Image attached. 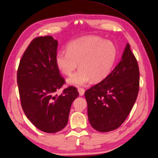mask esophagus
I'll use <instances>...</instances> for the list:
<instances>
[{"label": "esophagus", "mask_w": 158, "mask_h": 158, "mask_svg": "<svg viewBox=\"0 0 158 158\" xmlns=\"http://www.w3.org/2000/svg\"><path fill=\"white\" fill-rule=\"evenodd\" d=\"M78 92H79V94H80V96H83V94H84V93H85V89H83V88H78Z\"/></svg>", "instance_id": "esophagus-1"}]
</instances>
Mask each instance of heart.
<instances>
[{
  "instance_id": "1",
  "label": "heart",
  "mask_w": 158,
  "mask_h": 158,
  "mask_svg": "<svg viewBox=\"0 0 158 158\" xmlns=\"http://www.w3.org/2000/svg\"><path fill=\"white\" fill-rule=\"evenodd\" d=\"M117 57L115 46L98 36H86L71 41L68 50H62L56 55L59 69L71 75L79 62L80 67L68 79L75 86L85 85L91 80L98 82L112 72Z\"/></svg>"
}]
</instances>
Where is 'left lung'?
Here are the masks:
<instances>
[{
  "label": "left lung",
  "instance_id": "obj_1",
  "mask_svg": "<svg viewBox=\"0 0 158 158\" xmlns=\"http://www.w3.org/2000/svg\"><path fill=\"white\" fill-rule=\"evenodd\" d=\"M140 86L136 59L129 43L122 60L104 80L85 92L92 127L99 132L119 127L130 113Z\"/></svg>",
  "mask_w": 158,
  "mask_h": 158
}]
</instances>
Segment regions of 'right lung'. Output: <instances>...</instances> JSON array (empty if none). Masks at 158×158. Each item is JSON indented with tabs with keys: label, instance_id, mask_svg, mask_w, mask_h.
<instances>
[{
	"label": "right lung",
	"instance_id": "1",
	"mask_svg": "<svg viewBox=\"0 0 158 158\" xmlns=\"http://www.w3.org/2000/svg\"><path fill=\"white\" fill-rule=\"evenodd\" d=\"M57 46L52 36L35 38L24 52L17 71L23 112L37 128L48 133L67 125L71 104L79 95L73 86L56 94L66 83L56 64Z\"/></svg>",
	"mask_w": 158,
	"mask_h": 158
}]
</instances>
